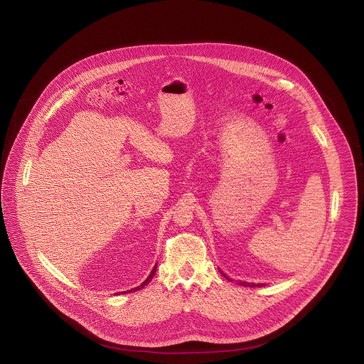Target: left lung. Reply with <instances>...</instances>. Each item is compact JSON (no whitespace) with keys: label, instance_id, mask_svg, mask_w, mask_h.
<instances>
[{"label":"left lung","instance_id":"1","mask_svg":"<svg viewBox=\"0 0 364 364\" xmlns=\"http://www.w3.org/2000/svg\"><path fill=\"white\" fill-rule=\"evenodd\" d=\"M220 272V274L226 279V280H229V282H233L232 279H229V276H226L222 270H219ZM239 284H242V286H245V287H263L264 284L263 283H259V284H256V283H246V282H239Z\"/></svg>","mask_w":364,"mask_h":364}]
</instances>
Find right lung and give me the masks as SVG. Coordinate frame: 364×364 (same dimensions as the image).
<instances>
[{
    "mask_svg": "<svg viewBox=\"0 0 364 364\" xmlns=\"http://www.w3.org/2000/svg\"><path fill=\"white\" fill-rule=\"evenodd\" d=\"M156 270H157V264H154V267H153V269H151V272H150V274H149V277H147V279H146L145 282H144V283H142V284H141V286H138V287H135V289H132V290L124 291V292H125V294H127V292H131V291H138V290H141V289H144V287H145V286H147V284H149V283H150V280H151V279H153V276H154V273H156Z\"/></svg>",
    "mask_w": 364,
    "mask_h": 364,
    "instance_id": "1",
    "label": "right lung"
}]
</instances>
